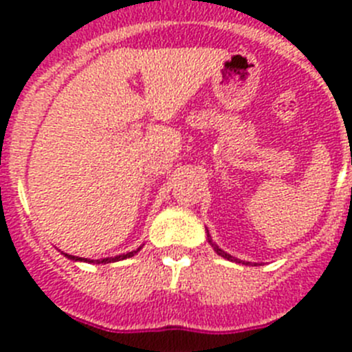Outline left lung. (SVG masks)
I'll use <instances>...</instances> for the list:
<instances>
[{"label": "left lung", "mask_w": 352, "mask_h": 352, "mask_svg": "<svg viewBox=\"0 0 352 352\" xmlns=\"http://www.w3.org/2000/svg\"><path fill=\"white\" fill-rule=\"evenodd\" d=\"M208 241H210V245H211V247L214 248V252H217V254H219V256H222L223 259H227V261H234V263H241V261H239V259H236V257L229 256V254H227V252H223L222 248H219V247H217V245H214L213 241H211V236H210V232H208ZM243 264H250V263H243Z\"/></svg>", "instance_id": "left-lung-1"}]
</instances>
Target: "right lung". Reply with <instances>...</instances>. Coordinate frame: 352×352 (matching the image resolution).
<instances>
[{"label":"right lung","mask_w":352,"mask_h":352,"mask_svg":"<svg viewBox=\"0 0 352 352\" xmlns=\"http://www.w3.org/2000/svg\"><path fill=\"white\" fill-rule=\"evenodd\" d=\"M141 250V248H138V250H133V252H126V254H121V256H116V257H105V259H98L96 261V264H100V263H116V261H123L126 259V257H132L133 254H138V252ZM65 256L68 257V259L72 261H84V263H95V261H89V259H82V257H76V256H68V254H65Z\"/></svg>","instance_id":"1"}]
</instances>
